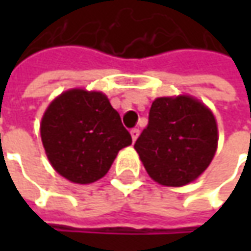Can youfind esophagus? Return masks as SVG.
<instances>
[{"label":"esophagus","instance_id":"34e87169","mask_svg":"<svg viewBox=\"0 0 251 251\" xmlns=\"http://www.w3.org/2000/svg\"><path fill=\"white\" fill-rule=\"evenodd\" d=\"M130 132H131V138H132V141L135 142V140H137V138H138V135H140V130H138V128H132Z\"/></svg>","mask_w":251,"mask_h":251}]
</instances>
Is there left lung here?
I'll list each match as a JSON object with an SVG mask.
<instances>
[{
	"mask_svg": "<svg viewBox=\"0 0 251 251\" xmlns=\"http://www.w3.org/2000/svg\"><path fill=\"white\" fill-rule=\"evenodd\" d=\"M218 145L214 114L190 96L158 98L134 148L148 175L163 186L194 181L209 166Z\"/></svg>",
	"mask_w": 251,
	"mask_h": 251,
	"instance_id": "1",
	"label": "left lung"
}]
</instances>
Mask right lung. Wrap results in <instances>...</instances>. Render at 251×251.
<instances>
[{"instance_id": "add662e5", "label": "right lung", "mask_w": 251, "mask_h": 251, "mask_svg": "<svg viewBox=\"0 0 251 251\" xmlns=\"http://www.w3.org/2000/svg\"><path fill=\"white\" fill-rule=\"evenodd\" d=\"M40 135L51 166L79 184L103 177L132 142L106 95L83 89L64 92L47 107Z\"/></svg>"}]
</instances>
